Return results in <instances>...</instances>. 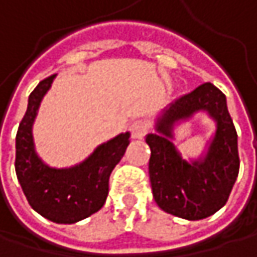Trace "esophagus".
Returning a JSON list of instances; mask_svg holds the SVG:
<instances>
[{
  "label": "esophagus",
  "instance_id": "34e87169",
  "mask_svg": "<svg viewBox=\"0 0 257 257\" xmlns=\"http://www.w3.org/2000/svg\"><path fill=\"white\" fill-rule=\"evenodd\" d=\"M147 132V123L144 120H135L131 125V134L134 140H141Z\"/></svg>",
  "mask_w": 257,
  "mask_h": 257
}]
</instances>
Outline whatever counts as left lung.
<instances>
[{"mask_svg": "<svg viewBox=\"0 0 257 257\" xmlns=\"http://www.w3.org/2000/svg\"><path fill=\"white\" fill-rule=\"evenodd\" d=\"M205 112L216 125L215 134L198 158H183L174 144L175 126ZM150 147L149 174L153 198L165 213L186 220H201L219 211L228 201L239 171L238 137L226 96L211 83L171 102L146 135Z\"/></svg>", "mask_w": 257, "mask_h": 257, "instance_id": "obj_1", "label": "left lung"}]
</instances>
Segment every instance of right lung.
Masks as SVG:
<instances>
[{
	"label": "right lung",
	"instance_id": "obj_1",
	"mask_svg": "<svg viewBox=\"0 0 257 257\" xmlns=\"http://www.w3.org/2000/svg\"><path fill=\"white\" fill-rule=\"evenodd\" d=\"M55 77L56 74L40 81L28 98V108L16 135L15 168L29 205L50 222L71 225L102 208L110 174L123 158L131 134L122 132L99 144L73 167L47 165L35 150L32 126Z\"/></svg>",
	"mask_w": 257,
	"mask_h": 257
}]
</instances>
